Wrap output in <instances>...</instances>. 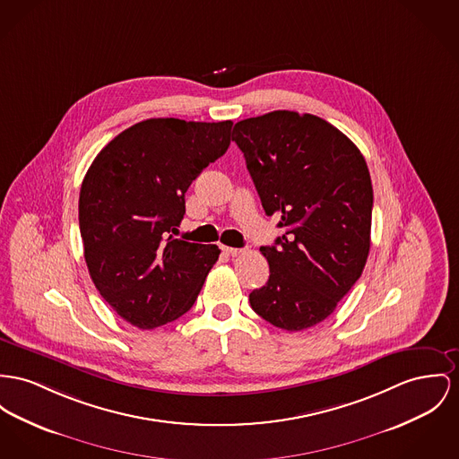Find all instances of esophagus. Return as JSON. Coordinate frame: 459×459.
Here are the masks:
<instances>
[{"mask_svg":"<svg viewBox=\"0 0 459 459\" xmlns=\"http://www.w3.org/2000/svg\"><path fill=\"white\" fill-rule=\"evenodd\" d=\"M221 250H222L224 254H228V255H237V254L242 252L240 248H233V247H226V245H221Z\"/></svg>","mask_w":459,"mask_h":459,"instance_id":"1","label":"esophagus"}]
</instances>
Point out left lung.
I'll return each mask as SVG.
<instances>
[{
  "instance_id": "1",
  "label": "left lung",
  "mask_w": 459,
  "mask_h": 459,
  "mask_svg": "<svg viewBox=\"0 0 459 459\" xmlns=\"http://www.w3.org/2000/svg\"><path fill=\"white\" fill-rule=\"evenodd\" d=\"M266 215L285 233L261 247L266 285L252 309L298 333L324 322L360 278L370 248L372 184L360 150L331 123L272 111L233 128Z\"/></svg>"
}]
</instances>
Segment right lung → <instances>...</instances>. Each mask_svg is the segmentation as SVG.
Segmentation results:
<instances>
[{
    "label": "right lung",
    "instance_id": "1",
    "mask_svg": "<svg viewBox=\"0 0 459 459\" xmlns=\"http://www.w3.org/2000/svg\"><path fill=\"white\" fill-rule=\"evenodd\" d=\"M231 126L150 118L118 134L87 170L78 219L89 273L104 301L139 329L184 315L219 259L217 245L174 235L187 187L226 153Z\"/></svg>",
    "mask_w": 459,
    "mask_h": 459
}]
</instances>
